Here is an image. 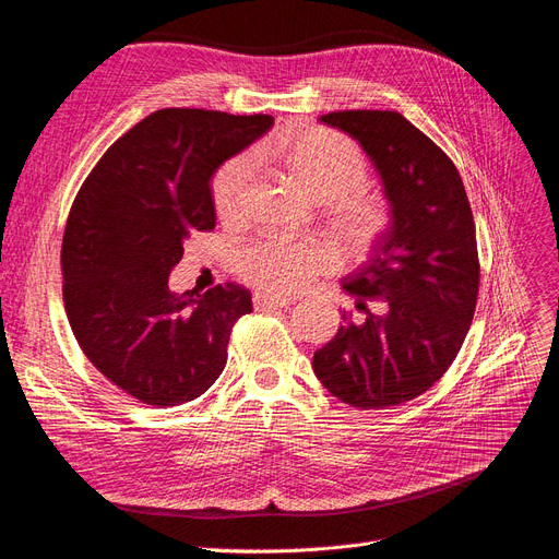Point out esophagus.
I'll return each instance as SVG.
<instances>
[{
	"instance_id": "1",
	"label": "esophagus",
	"mask_w": 559,
	"mask_h": 559,
	"mask_svg": "<svg viewBox=\"0 0 559 559\" xmlns=\"http://www.w3.org/2000/svg\"><path fill=\"white\" fill-rule=\"evenodd\" d=\"M254 307L257 309H271V307H288L294 300L284 298V296H275V294H254Z\"/></svg>"
}]
</instances>
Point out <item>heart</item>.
Here are the masks:
<instances>
[{"instance_id":"1","label":"heart","mask_w":559,"mask_h":559,"mask_svg":"<svg viewBox=\"0 0 559 559\" xmlns=\"http://www.w3.org/2000/svg\"><path fill=\"white\" fill-rule=\"evenodd\" d=\"M302 190L323 204L330 229L350 257H367L392 229L394 211L388 199L357 192L369 176L362 151L355 142L325 128H305L261 146ZM252 181L250 155H234L211 183L219 219L236 222L245 213ZM340 257L330 242L314 236H265L240 254V275L267 294L302 292L319 275L334 271Z\"/></svg>"}]
</instances>
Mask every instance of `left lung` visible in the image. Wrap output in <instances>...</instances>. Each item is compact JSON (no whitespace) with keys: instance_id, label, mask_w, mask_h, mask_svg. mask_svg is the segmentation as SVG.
Listing matches in <instances>:
<instances>
[{"instance_id":"1","label":"left lung","mask_w":559,"mask_h":559,"mask_svg":"<svg viewBox=\"0 0 559 559\" xmlns=\"http://www.w3.org/2000/svg\"><path fill=\"white\" fill-rule=\"evenodd\" d=\"M360 142L394 211L376 254L344 282L365 321L314 353V373L344 404H404L438 383L471 330L479 294L473 209L456 165L399 111L344 109L321 117Z\"/></svg>"}]
</instances>
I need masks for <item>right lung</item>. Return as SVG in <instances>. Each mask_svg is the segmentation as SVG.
<instances>
[{
  "mask_svg": "<svg viewBox=\"0 0 559 559\" xmlns=\"http://www.w3.org/2000/svg\"><path fill=\"white\" fill-rule=\"evenodd\" d=\"M273 117L167 107L132 126L88 171L61 240L63 307L82 353L146 406L202 396L250 314L240 286L181 298L169 273L197 231L215 229L211 176Z\"/></svg>",
  "mask_w": 559,
  "mask_h": 559,
  "instance_id": "add662e5",
  "label": "right lung"
}]
</instances>
